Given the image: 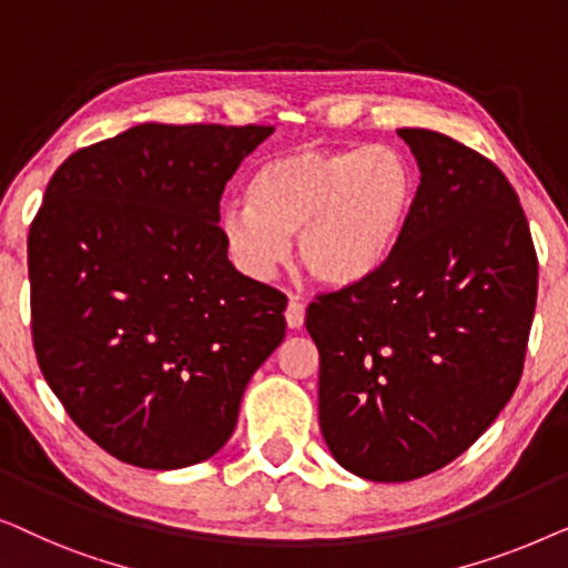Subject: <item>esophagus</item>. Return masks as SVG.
Returning <instances> with one entry per match:
<instances>
[{"mask_svg": "<svg viewBox=\"0 0 568 568\" xmlns=\"http://www.w3.org/2000/svg\"><path fill=\"white\" fill-rule=\"evenodd\" d=\"M286 325H290V328H302V325H305V305H302L300 300H290V305H286Z\"/></svg>", "mask_w": 568, "mask_h": 568, "instance_id": "esophagus-1", "label": "esophagus"}]
</instances>
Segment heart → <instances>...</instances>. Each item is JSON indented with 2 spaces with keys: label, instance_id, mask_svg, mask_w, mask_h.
Instances as JSON below:
<instances>
[{
  "label": "heart",
  "instance_id": "1",
  "mask_svg": "<svg viewBox=\"0 0 568 568\" xmlns=\"http://www.w3.org/2000/svg\"><path fill=\"white\" fill-rule=\"evenodd\" d=\"M416 170L393 144L367 150L294 146L268 158L247 185L251 204L220 214V235L243 274L266 282L297 237L315 282L352 290L398 251L416 204Z\"/></svg>",
  "mask_w": 568,
  "mask_h": 568
}]
</instances>
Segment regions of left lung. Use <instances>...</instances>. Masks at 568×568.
<instances>
[{
    "label": "left lung",
    "instance_id": "1",
    "mask_svg": "<svg viewBox=\"0 0 568 568\" xmlns=\"http://www.w3.org/2000/svg\"><path fill=\"white\" fill-rule=\"evenodd\" d=\"M422 170L390 263L317 294V416L331 455L398 484L463 455L523 377L538 297L530 224L507 175L439 131L398 129Z\"/></svg>",
    "mask_w": 568,
    "mask_h": 568
}]
</instances>
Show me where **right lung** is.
Wrapping results in <instances>:
<instances>
[{"instance_id": "1", "label": "right lung", "mask_w": 568, "mask_h": 568, "mask_svg": "<svg viewBox=\"0 0 568 568\" xmlns=\"http://www.w3.org/2000/svg\"><path fill=\"white\" fill-rule=\"evenodd\" d=\"M271 126L139 123L69 154L28 235L33 346L72 422L119 460L220 453L286 297L235 271L224 185Z\"/></svg>"}]
</instances>
